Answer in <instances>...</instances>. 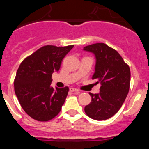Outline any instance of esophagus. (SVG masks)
Returning <instances> with one entry per match:
<instances>
[{
	"instance_id": "obj_1",
	"label": "esophagus",
	"mask_w": 149,
	"mask_h": 149,
	"mask_svg": "<svg viewBox=\"0 0 149 149\" xmlns=\"http://www.w3.org/2000/svg\"><path fill=\"white\" fill-rule=\"evenodd\" d=\"M70 91H79V90L77 89V88H70Z\"/></svg>"
}]
</instances>
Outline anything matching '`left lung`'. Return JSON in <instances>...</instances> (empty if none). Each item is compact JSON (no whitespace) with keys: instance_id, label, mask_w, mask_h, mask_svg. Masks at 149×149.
I'll list each match as a JSON object with an SVG mask.
<instances>
[{"instance_id":"1","label":"left lung","mask_w":149,"mask_h":149,"mask_svg":"<svg viewBox=\"0 0 149 149\" xmlns=\"http://www.w3.org/2000/svg\"><path fill=\"white\" fill-rule=\"evenodd\" d=\"M95 55V73L92 79L100 83V92L89 94L91 102L84 108L86 114L96 120L109 119L119 111L128 94L130 70L117 50L104 43L84 47Z\"/></svg>"}]
</instances>
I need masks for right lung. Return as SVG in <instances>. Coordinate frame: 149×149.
Here are the masks:
<instances>
[{
	"mask_svg": "<svg viewBox=\"0 0 149 149\" xmlns=\"http://www.w3.org/2000/svg\"><path fill=\"white\" fill-rule=\"evenodd\" d=\"M74 45L40 47L22 62L16 72L14 91L24 112L40 122L53 119L61 112L69 88L51 86L52 73L58 71L64 57Z\"/></svg>",
	"mask_w": 149,
	"mask_h": 149,
	"instance_id": "add662e5",
	"label": "right lung"
}]
</instances>
